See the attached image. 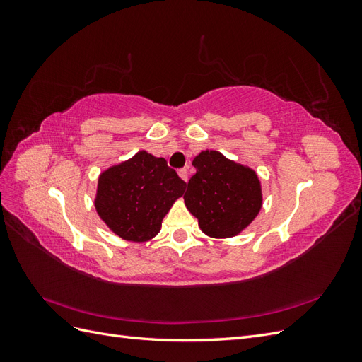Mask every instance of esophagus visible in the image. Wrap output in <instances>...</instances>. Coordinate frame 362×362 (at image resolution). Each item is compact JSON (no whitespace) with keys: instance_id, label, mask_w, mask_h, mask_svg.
<instances>
[{"instance_id":"obj_1","label":"esophagus","mask_w":362,"mask_h":362,"mask_svg":"<svg viewBox=\"0 0 362 362\" xmlns=\"http://www.w3.org/2000/svg\"><path fill=\"white\" fill-rule=\"evenodd\" d=\"M178 175H180V178H181L182 181H187V180H189V170L185 169V168L180 169V170H178Z\"/></svg>"}]
</instances>
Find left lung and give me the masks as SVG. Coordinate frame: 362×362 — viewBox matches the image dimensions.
I'll use <instances>...</instances> for the list:
<instances>
[{"label":"left lung","instance_id":"8db88e82","mask_svg":"<svg viewBox=\"0 0 362 362\" xmlns=\"http://www.w3.org/2000/svg\"><path fill=\"white\" fill-rule=\"evenodd\" d=\"M193 166L196 173L187 182L184 202L202 231L214 238L242 233L261 208L257 173L217 151L201 152Z\"/></svg>","mask_w":362,"mask_h":362}]
</instances>
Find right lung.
<instances>
[{
	"mask_svg": "<svg viewBox=\"0 0 362 362\" xmlns=\"http://www.w3.org/2000/svg\"><path fill=\"white\" fill-rule=\"evenodd\" d=\"M185 185L166 160L140 151L101 173L95 206L120 238L146 242L160 233L163 217Z\"/></svg>",
	"mask_w": 362,
	"mask_h": 362,
	"instance_id": "add662e5",
	"label": "right lung"
}]
</instances>
